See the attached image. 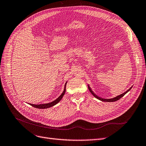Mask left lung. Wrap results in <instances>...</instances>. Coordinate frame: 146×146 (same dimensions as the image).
Returning <instances> with one entry per match:
<instances>
[{
  "instance_id": "8db88e82",
  "label": "left lung",
  "mask_w": 146,
  "mask_h": 146,
  "mask_svg": "<svg viewBox=\"0 0 146 146\" xmlns=\"http://www.w3.org/2000/svg\"><path fill=\"white\" fill-rule=\"evenodd\" d=\"M88 89H89L90 91L91 92V93L92 95H93V96L95 97L96 98L98 99H99V100H100L104 101V102H115V101L118 100L119 99H120L121 98H122V97L127 93V92H129V91L131 89V87L129 90H128L127 91H125V92H123V94H121V95H119V96H118L116 97V98H113V99H103V98H100V97H99V96H97L96 94H95L94 93V92L91 90V88L90 87V86H89V85H88Z\"/></svg>"
}]
</instances>
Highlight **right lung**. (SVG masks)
Segmentation results:
<instances>
[{
	"mask_svg": "<svg viewBox=\"0 0 146 146\" xmlns=\"http://www.w3.org/2000/svg\"><path fill=\"white\" fill-rule=\"evenodd\" d=\"M66 83L65 84L64 89V91L63 92V93L61 94L56 100L52 102L48 103V104H39V105H34V104H30V105L31 106H32V107H35V108H39V109H44V108H50V107H53V106H54L56 104H58L59 102L61 100V99L63 98V97L64 94H65V92H66Z\"/></svg>",
	"mask_w": 146,
	"mask_h": 146,
	"instance_id": "add662e5",
	"label": "right lung"
}]
</instances>
